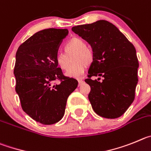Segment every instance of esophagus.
Here are the masks:
<instances>
[{
	"instance_id": "34e87169",
	"label": "esophagus",
	"mask_w": 151,
	"mask_h": 151,
	"mask_svg": "<svg viewBox=\"0 0 151 151\" xmlns=\"http://www.w3.org/2000/svg\"><path fill=\"white\" fill-rule=\"evenodd\" d=\"M78 83H79V86H81V84L83 83V81L82 79H79V80H78Z\"/></svg>"
}]
</instances>
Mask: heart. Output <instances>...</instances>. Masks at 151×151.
<instances>
[{
  "instance_id": "heart-1",
  "label": "heart",
  "mask_w": 151,
  "mask_h": 151,
  "mask_svg": "<svg viewBox=\"0 0 151 151\" xmlns=\"http://www.w3.org/2000/svg\"><path fill=\"white\" fill-rule=\"evenodd\" d=\"M64 53H58L55 57L57 67L66 71L70 65V59L75 63L68 70L66 75L69 77H80L84 73L86 65H90L93 61L92 50L86 47L85 40L81 37H72L63 47Z\"/></svg>"
}]
</instances>
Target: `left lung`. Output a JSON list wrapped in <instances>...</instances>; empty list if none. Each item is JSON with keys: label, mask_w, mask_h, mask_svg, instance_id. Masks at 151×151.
<instances>
[{"label": "left lung", "mask_w": 151, "mask_h": 151, "mask_svg": "<svg viewBox=\"0 0 151 151\" xmlns=\"http://www.w3.org/2000/svg\"><path fill=\"white\" fill-rule=\"evenodd\" d=\"M72 31L86 40L93 51L85 80L90 86L88 97L92 109L102 117H119L135 99L139 65L135 47L105 20L74 26ZM92 76H102L103 80L93 81Z\"/></svg>", "instance_id": "1"}]
</instances>
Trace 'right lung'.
Instances as JSON below:
<instances>
[{"mask_svg": "<svg viewBox=\"0 0 151 151\" xmlns=\"http://www.w3.org/2000/svg\"><path fill=\"white\" fill-rule=\"evenodd\" d=\"M68 33V29L42 30L22 43L16 52L14 75L22 108L42 124L62 119L68 98L78 85L77 80L64 75L55 62Z\"/></svg>", "mask_w": 151, "mask_h": 151, "instance_id": "right-lung-1", "label": "right lung"}]
</instances>
